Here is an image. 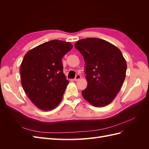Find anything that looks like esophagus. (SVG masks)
<instances>
[{
    "label": "esophagus",
    "instance_id": "esophagus-1",
    "mask_svg": "<svg viewBox=\"0 0 149 149\" xmlns=\"http://www.w3.org/2000/svg\"><path fill=\"white\" fill-rule=\"evenodd\" d=\"M81 78V75L80 74H77L75 76V78L74 79V81H78Z\"/></svg>",
    "mask_w": 149,
    "mask_h": 149
}]
</instances>
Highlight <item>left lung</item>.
<instances>
[{
	"label": "left lung",
	"instance_id": "8db88e82",
	"mask_svg": "<svg viewBox=\"0 0 149 149\" xmlns=\"http://www.w3.org/2000/svg\"><path fill=\"white\" fill-rule=\"evenodd\" d=\"M74 47L83 56L88 81L83 97L94 106L103 107L114 100L125 78L127 64L119 48L104 40L87 38Z\"/></svg>",
	"mask_w": 149,
	"mask_h": 149
}]
</instances>
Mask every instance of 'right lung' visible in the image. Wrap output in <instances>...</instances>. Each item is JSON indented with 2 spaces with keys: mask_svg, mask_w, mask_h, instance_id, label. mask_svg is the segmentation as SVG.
I'll return each mask as SVG.
<instances>
[{
  "mask_svg": "<svg viewBox=\"0 0 149 149\" xmlns=\"http://www.w3.org/2000/svg\"><path fill=\"white\" fill-rule=\"evenodd\" d=\"M73 48L70 42L53 40L26 53L20 66L22 85L31 101L44 111L61 102L69 81L62 58Z\"/></svg>",
  "mask_w": 149,
  "mask_h": 149,
  "instance_id": "1",
  "label": "right lung"
}]
</instances>
